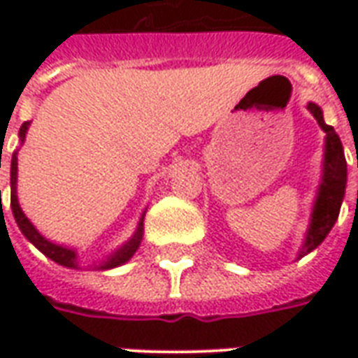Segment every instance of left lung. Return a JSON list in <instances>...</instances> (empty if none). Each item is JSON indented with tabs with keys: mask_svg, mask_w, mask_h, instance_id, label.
I'll return each instance as SVG.
<instances>
[{
	"mask_svg": "<svg viewBox=\"0 0 358 358\" xmlns=\"http://www.w3.org/2000/svg\"><path fill=\"white\" fill-rule=\"evenodd\" d=\"M308 110L315 115L320 128L326 132V153H324L326 157H324L322 184H320V192H318L315 209H313V220H310V228H308L307 240H305V249L301 253H308L318 248L324 238L330 234L339 217L347 184V161L339 136L330 124L324 122L322 110L318 105L308 103Z\"/></svg>",
	"mask_w": 358,
	"mask_h": 358,
	"instance_id": "8db88e82",
	"label": "left lung"
}]
</instances>
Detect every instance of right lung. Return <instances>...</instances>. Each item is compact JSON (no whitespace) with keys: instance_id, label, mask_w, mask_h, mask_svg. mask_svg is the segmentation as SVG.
<instances>
[{"instance_id":"1","label":"right lung","mask_w":358,"mask_h":358,"mask_svg":"<svg viewBox=\"0 0 358 358\" xmlns=\"http://www.w3.org/2000/svg\"><path fill=\"white\" fill-rule=\"evenodd\" d=\"M28 124L30 122H24V124L20 126V140L24 141V136H27V130H28ZM1 194V189H0ZM0 203H1V195H0ZM11 209H13V217L17 220V224H19L20 232L27 236V240L30 243H34L36 248L42 251L43 255L50 257L51 261H55V263L63 264V266H71L74 268L76 266V253H74L73 249H66V248H61V245H55V243H51L48 241L43 236L38 234L32 222L24 217V213L20 210V205H19V199H17V153H13V159H11ZM141 224H143V218H141L140 226H138V232L134 236L132 240L126 243L124 248L117 251L115 255H110L107 259V263L101 264V268H113V266H118V264H124L130 257L136 253V249L140 245L141 241Z\"/></svg>"}]
</instances>
